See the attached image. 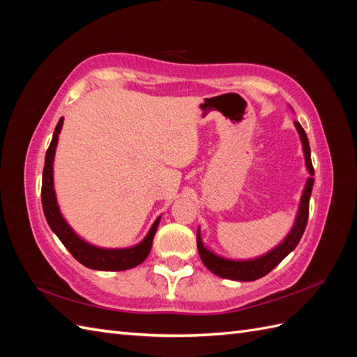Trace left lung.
I'll return each instance as SVG.
<instances>
[{
	"label": "left lung",
	"instance_id": "obj_1",
	"mask_svg": "<svg viewBox=\"0 0 357 357\" xmlns=\"http://www.w3.org/2000/svg\"><path fill=\"white\" fill-rule=\"evenodd\" d=\"M296 128L301 135L302 139V146H304V153H305V162H307V169L310 172V174H314V169L312 164V151H310V144H308V138L307 133L302 126L296 121L294 123ZM313 184L314 179L310 178L307 181L305 190L304 195H302L301 199V207H299V213L298 218H296V222L293 230L290 231V234L285 238V241L280 244L279 247H276L275 250H271L270 253H267L262 257H257V259L253 261H229L224 259V257H219L216 255H213L211 252L204 247L201 236H199V229H198V234H196V242H198V252L201 259L204 262V265L211 271L215 273L216 276L219 278H225V279H233V280H256L268 273L276 267V265L284 259V257L293 252L296 248V245L299 244V241L302 238V234L305 231V227L308 222V206H310V196H312V190H313Z\"/></svg>",
	"mask_w": 357,
	"mask_h": 357
}]
</instances>
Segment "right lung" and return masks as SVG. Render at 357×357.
I'll list each match as a JSON object with an SVG mask.
<instances>
[{"instance_id": "right-lung-1", "label": "right lung", "mask_w": 357, "mask_h": 357, "mask_svg": "<svg viewBox=\"0 0 357 357\" xmlns=\"http://www.w3.org/2000/svg\"><path fill=\"white\" fill-rule=\"evenodd\" d=\"M63 127V118L58 121L55 127V132H53V138L50 146L47 149V153H45V162H44V170H43V187H41V201H43V210L44 216L47 219V224L53 233L56 234L59 241L63 242L64 247L69 250L72 256L86 265L89 268L93 270H104V271H121V270H128L133 268L136 265L146 261V257L150 253L151 242H153V236L158 229L159 219L158 218L155 224L151 225L149 234L146 236L141 244L132 248H123V250H107V248H98L87 244V242L82 241L77 236L67 222L63 219L61 213H59L56 198H55V190H53V156H55V149L58 144V135Z\"/></svg>"}]
</instances>
